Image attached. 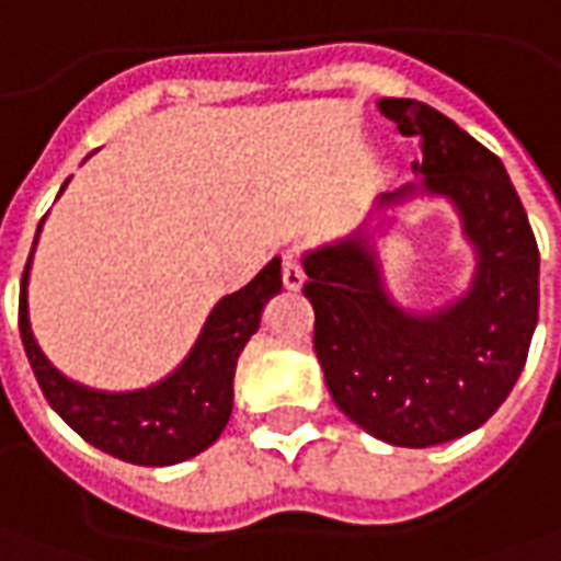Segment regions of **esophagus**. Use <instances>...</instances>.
<instances>
[{
    "label": "esophagus",
    "instance_id": "34e87169",
    "mask_svg": "<svg viewBox=\"0 0 561 561\" xmlns=\"http://www.w3.org/2000/svg\"><path fill=\"white\" fill-rule=\"evenodd\" d=\"M280 277H284V287H287V289H302V284H305L302 259L296 256V253H284Z\"/></svg>",
    "mask_w": 561,
    "mask_h": 561
}]
</instances>
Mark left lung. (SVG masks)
<instances>
[{
    "instance_id": "1",
    "label": "left lung",
    "mask_w": 561,
    "mask_h": 561,
    "mask_svg": "<svg viewBox=\"0 0 561 561\" xmlns=\"http://www.w3.org/2000/svg\"><path fill=\"white\" fill-rule=\"evenodd\" d=\"M378 110L421 140V183L381 195L376 207L415 192L449 198L477 250L473 284L439 311H405L357 229L305 253V296L335 405L376 439L427 449L477 431L513 391L538 323L540 253L501 158L427 103L385 96Z\"/></svg>"
}]
</instances>
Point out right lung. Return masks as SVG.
Here are the masks:
<instances>
[{
    "label": "right lung",
    "instance_id": "obj_1",
    "mask_svg": "<svg viewBox=\"0 0 561 561\" xmlns=\"http://www.w3.org/2000/svg\"><path fill=\"white\" fill-rule=\"evenodd\" d=\"M33 250L23 268L18 320H21L23 351L54 412L84 443H91L94 449L106 451L112 458H122L127 465H180L185 458H195L207 446H214L222 427L229 424L238 357L250 342V335L259 330L265 302L284 287L280 259H272L247 287L216 302L195 347L168 378L142 391L110 393L84 388L64 373H57L42 354L26 311V280H30Z\"/></svg>",
    "mask_w": 561,
    "mask_h": 561
}]
</instances>
